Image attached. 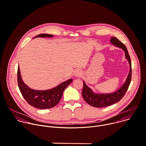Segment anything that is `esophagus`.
Instances as JSON below:
<instances>
[{
  "mask_svg": "<svg viewBox=\"0 0 146 146\" xmlns=\"http://www.w3.org/2000/svg\"><path fill=\"white\" fill-rule=\"evenodd\" d=\"M74 76L75 78H78V77H81L82 76V72L80 70H78L75 71L74 73Z\"/></svg>",
  "mask_w": 146,
  "mask_h": 146,
  "instance_id": "34e87169",
  "label": "esophagus"
}]
</instances>
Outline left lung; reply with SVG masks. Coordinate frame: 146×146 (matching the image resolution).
Instances as JSON below:
<instances>
[{"label": "left lung", "instance_id": "left-lung-1", "mask_svg": "<svg viewBox=\"0 0 146 146\" xmlns=\"http://www.w3.org/2000/svg\"><path fill=\"white\" fill-rule=\"evenodd\" d=\"M110 42L113 46L121 48L124 51L125 59L129 63V71L123 84L118 90L112 93H95L90 87H88L86 85L84 81H83V88L82 92L83 98L88 104L95 107H104L118 102L121 99L125 94L131 80V61L126 47L123 43H121L115 37H112L110 40Z\"/></svg>", "mask_w": 146, "mask_h": 146}]
</instances>
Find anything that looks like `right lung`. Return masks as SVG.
<instances>
[{"mask_svg":"<svg viewBox=\"0 0 146 146\" xmlns=\"http://www.w3.org/2000/svg\"><path fill=\"white\" fill-rule=\"evenodd\" d=\"M53 36V35L42 34L36 36L34 38ZM72 82V79H70L51 89L36 90L30 88L24 83L19 67L18 69V83L22 96L30 105L39 109H48L57 105L62 98L64 90Z\"/></svg>","mask_w":146,"mask_h":146,"instance_id":"obj_1","label":"right lung"}]
</instances>
